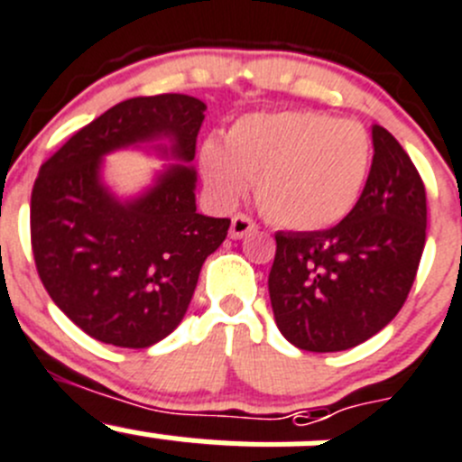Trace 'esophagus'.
Masks as SVG:
<instances>
[{"instance_id": "1", "label": "esophagus", "mask_w": 462, "mask_h": 462, "mask_svg": "<svg viewBox=\"0 0 462 462\" xmlns=\"http://www.w3.org/2000/svg\"><path fill=\"white\" fill-rule=\"evenodd\" d=\"M254 230H257V223H254L250 217H245V214H236V217H232V223H230L232 239H244L245 235H250V232Z\"/></svg>"}]
</instances>
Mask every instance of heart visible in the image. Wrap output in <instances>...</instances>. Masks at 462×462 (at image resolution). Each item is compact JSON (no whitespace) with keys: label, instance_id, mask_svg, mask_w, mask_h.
I'll return each mask as SVG.
<instances>
[{"label":"heart","instance_id":"obj_1","mask_svg":"<svg viewBox=\"0 0 462 462\" xmlns=\"http://www.w3.org/2000/svg\"><path fill=\"white\" fill-rule=\"evenodd\" d=\"M373 164V144L356 122L320 112H254L236 119L226 146L205 142L203 178L218 203L235 205L254 180L271 221L291 230H322L359 203Z\"/></svg>","mask_w":462,"mask_h":462}]
</instances>
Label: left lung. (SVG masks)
<instances>
[{"label": "left lung", "mask_w": 462, "mask_h": 462, "mask_svg": "<svg viewBox=\"0 0 462 462\" xmlns=\"http://www.w3.org/2000/svg\"><path fill=\"white\" fill-rule=\"evenodd\" d=\"M373 167L338 226L277 232L268 275L282 336L307 352H340L373 338L409 298L427 241V191L409 153L373 126Z\"/></svg>", "instance_id": "left-lung-1"}]
</instances>
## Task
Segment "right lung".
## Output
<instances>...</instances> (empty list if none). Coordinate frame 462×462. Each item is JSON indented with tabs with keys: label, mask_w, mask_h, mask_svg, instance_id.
Segmentation results:
<instances>
[{
	"label": "right lung",
	"mask_w": 462,
	"mask_h": 462,
	"mask_svg": "<svg viewBox=\"0 0 462 462\" xmlns=\"http://www.w3.org/2000/svg\"><path fill=\"white\" fill-rule=\"evenodd\" d=\"M187 94L112 106L40 167L31 194V248L44 289L85 334L151 347L185 318L203 262L230 218L196 212V137L205 119ZM149 143L180 162L144 195L122 201L102 182V158Z\"/></svg>",
	"instance_id": "add662e5"
}]
</instances>
